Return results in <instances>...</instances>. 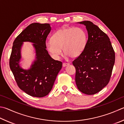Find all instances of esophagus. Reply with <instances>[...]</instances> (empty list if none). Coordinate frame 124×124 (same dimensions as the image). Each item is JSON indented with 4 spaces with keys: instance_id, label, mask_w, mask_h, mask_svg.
<instances>
[{
    "instance_id": "esophagus-1",
    "label": "esophagus",
    "mask_w": 124,
    "mask_h": 124,
    "mask_svg": "<svg viewBox=\"0 0 124 124\" xmlns=\"http://www.w3.org/2000/svg\"><path fill=\"white\" fill-rule=\"evenodd\" d=\"M70 65V64L69 63H65V62H64L62 64V66L63 67H65V66H68V65Z\"/></svg>"
}]
</instances>
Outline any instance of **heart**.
I'll list each match as a JSON object with an SVG mask.
<instances>
[{
    "label": "heart",
    "mask_w": 124,
    "mask_h": 124,
    "mask_svg": "<svg viewBox=\"0 0 124 124\" xmlns=\"http://www.w3.org/2000/svg\"><path fill=\"white\" fill-rule=\"evenodd\" d=\"M86 43L87 36L81 28L62 27L46 42V47L54 58H59L62 54V48L65 55L76 58L83 52Z\"/></svg>",
    "instance_id": "b5f03b06"
}]
</instances>
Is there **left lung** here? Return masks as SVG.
Wrapping results in <instances>:
<instances>
[{
	"label": "left lung",
	"mask_w": 124,
	"mask_h": 124,
	"mask_svg": "<svg viewBox=\"0 0 124 124\" xmlns=\"http://www.w3.org/2000/svg\"><path fill=\"white\" fill-rule=\"evenodd\" d=\"M86 26L88 40L81 54L72 64L76 70L75 80L84 94H94L108 84L115 62V53L109 38L90 21L79 23Z\"/></svg>",
	"instance_id": "8db88e82"
}]
</instances>
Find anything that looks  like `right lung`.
<instances>
[{"label":"right lung","mask_w":124,"mask_h":124,"mask_svg":"<svg viewBox=\"0 0 124 124\" xmlns=\"http://www.w3.org/2000/svg\"><path fill=\"white\" fill-rule=\"evenodd\" d=\"M51 30L49 24L32 23L21 32L13 41L10 58V67L18 87L31 96L41 98L50 92L62 62L55 60L46 50V40ZM33 42L36 60L29 70L19 65L23 42Z\"/></svg>","instance_id":"1"}]
</instances>
